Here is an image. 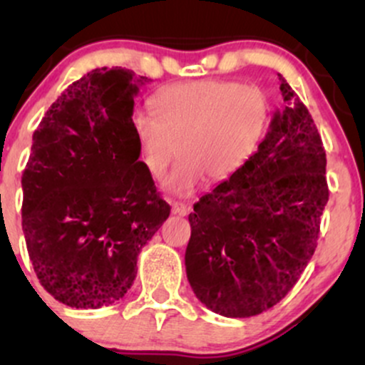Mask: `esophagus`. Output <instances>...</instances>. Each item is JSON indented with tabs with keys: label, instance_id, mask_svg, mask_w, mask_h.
<instances>
[{
	"label": "esophagus",
	"instance_id": "obj_1",
	"mask_svg": "<svg viewBox=\"0 0 365 365\" xmlns=\"http://www.w3.org/2000/svg\"><path fill=\"white\" fill-rule=\"evenodd\" d=\"M171 212L178 216H187L188 212H190V206H187V204L183 202H178V200H173V202H171Z\"/></svg>",
	"mask_w": 365,
	"mask_h": 365
}]
</instances>
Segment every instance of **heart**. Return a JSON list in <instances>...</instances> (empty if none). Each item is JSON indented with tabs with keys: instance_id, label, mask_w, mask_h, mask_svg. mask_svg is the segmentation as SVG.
<instances>
[{
	"instance_id": "heart-1",
	"label": "heart",
	"mask_w": 365,
	"mask_h": 365,
	"mask_svg": "<svg viewBox=\"0 0 365 365\" xmlns=\"http://www.w3.org/2000/svg\"><path fill=\"white\" fill-rule=\"evenodd\" d=\"M153 111L154 118H133L140 165L161 180L180 150L166 187L187 195L204 177L223 182L249 161L269 123L271 98L261 83L197 81L161 92Z\"/></svg>"
}]
</instances>
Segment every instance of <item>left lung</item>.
<instances>
[{
	"label": "left lung",
	"mask_w": 365,
	"mask_h": 365,
	"mask_svg": "<svg viewBox=\"0 0 365 365\" xmlns=\"http://www.w3.org/2000/svg\"><path fill=\"white\" fill-rule=\"evenodd\" d=\"M284 106L249 161L194 204L185 269L225 317L271 309L299 282L328 202L326 153L311 113L279 75Z\"/></svg>",
	"instance_id": "left-lung-1"
}]
</instances>
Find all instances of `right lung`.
<instances>
[{"mask_svg": "<svg viewBox=\"0 0 365 365\" xmlns=\"http://www.w3.org/2000/svg\"><path fill=\"white\" fill-rule=\"evenodd\" d=\"M148 77L96 68L51 104L22 175V228L46 292L75 309L123 299L170 216L139 161L133 98Z\"/></svg>", "mask_w": 365, "mask_h": 365, "instance_id": "obj_1", "label": "right lung"}]
</instances>
